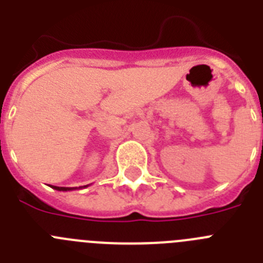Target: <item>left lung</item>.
<instances>
[{"label":"left lung","instance_id":"8db88e82","mask_svg":"<svg viewBox=\"0 0 263 263\" xmlns=\"http://www.w3.org/2000/svg\"><path fill=\"white\" fill-rule=\"evenodd\" d=\"M262 122H263V115H262ZM262 145H263V141H262Z\"/></svg>","mask_w":263,"mask_h":263}]
</instances>
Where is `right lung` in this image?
Segmentation results:
<instances>
[{
  "mask_svg": "<svg viewBox=\"0 0 263 263\" xmlns=\"http://www.w3.org/2000/svg\"><path fill=\"white\" fill-rule=\"evenodd\" d=\"M88 187V185H84V188ZM53 190H58V191H72V190H76L78 187H72V188H68V187H57V185H53ZM81 188V187H79Z\"/></svg>",
  "mask_w": 263,
  "mask_h": 263,
  "instance_id": "obj_1",
  "label": "right lung"
}]
</instances>
